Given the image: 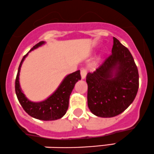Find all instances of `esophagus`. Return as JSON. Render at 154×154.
Segmentation results:
<instances>
[{
    "label": "esophagus",
    "instance_id": "esophagus-1",
    "mask_svg": "<svg viewBox=\"0 0 154 154\" xmlns=\"http://www.w3.org/2000/svg\"><path fill=\"white\" fill-rule=\"evenodd\" d=\"M80 74H81V77H82V79H85L86 77V74H87V69H82V70H81Z\"/></svg>",
    "mask_w": 154,
    "mask_h": 154
}]
</instances>
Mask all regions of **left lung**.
Listing matches in <instances>:
<instances>
[{
    "label": "left lung",
    "instance_id": "left-lung-1",
    "mask_svg": "<svg viewBox=\"0 0 154 154\" xmlns=\"http://www.w3.org/2000/svg\"><path fill=\"white\" fill-rule=\"evenodd\" d=\"M88 106L98 117L112 118L133 102L139 88L137 67L129 50L113 37L112 54L86 76Z\"/></svg>",
    "mask_w": 154,
    "mask_h": 154
}]
</instances>
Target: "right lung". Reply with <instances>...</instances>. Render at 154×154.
Masks as SVG:
<instances>
[{"label": "right lung", "instance_id": "right-lung-1", "mask_svg": "<svg viewBox=\"0 0 154 154\" xmlns=\"http://www.w3.org/2000/svg\"><path fill=\"white\" fill-rule=\"evenodd\" d=\"M45 43L44 41L40 42L33 46L28 52L38 48ZM28 52L23 57L20 62L15 80V92L19 102L25 112L31 117L42 121H54L59 119L63 117L68 109L71 93L76 82L81 80L80 71H76L75 72L68 74L62 81L57 90L47 99L38 102H31L22 91L19 81L20 69L25 58L28 55Z\"/></svg>", "mask_w": 154, "mask_h": 154}]
</instances>
